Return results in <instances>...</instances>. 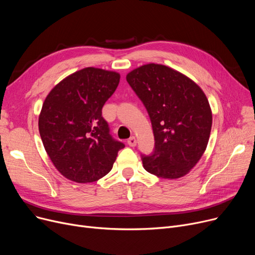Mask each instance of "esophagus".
<instances>
[{
  "mask_svg": "<svg viewBox=\"0 0 255 255\" xmlns=\"http://www.w3.org/2000/svg\"><path fill=\"white\" fill-rule=\"evenodd\" d=\"M136 138L134 136H131L128 140H127V143L130 145V146H135L136 145Z\"/></svg>",
  "mask_w": 255,
  "mask_h": 255,
  "instance_id": "esophagus-1",
  "label": "esophagus"
}]
</instances>
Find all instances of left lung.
I'll list each match as a JSON object with an SVG mask.
<instances>
[{
  "instance_id": "8db88e82",
  "label": "left lung",
  "mask_w": 255,
  "mask_h": 255,
  "mask_svg": "<svg viewBox=\"0 0 255 255\" xmlns=\"http://www.w3.org/2000/svg\"><path fill=\"white\" fill-rule=\"evenodd\" d=\"M149 114L155 146L141 155L146 171L162 179H178L202 158L209 141L212 112L194 82L169 67L143 65L126 76Z\"/></svg>"
}]
</instances>
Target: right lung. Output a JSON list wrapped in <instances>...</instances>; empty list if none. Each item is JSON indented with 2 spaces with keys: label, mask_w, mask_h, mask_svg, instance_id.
Segmentation results:
<instances>
[{
  "label": "right lung",
  "mask_w": 255,
  "mask_h": 255,
  "mask_svg": "<svg viewBox=\"0 0 255 255\" xmlns=\"http://www.w3.org/2000/svg\"><path fill=\"white\" fill-rule=\"evenodd\" d=\"M120 74L99 68L79 70L53 88L39 116V132L51 162L77 183L95 182L113 168L125 144L115 139L102 117Z\"/></svg>",
  "instance_id": "obj_1"
}]
</instances>
